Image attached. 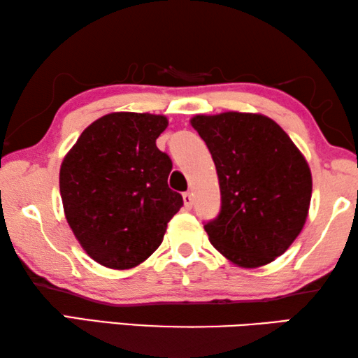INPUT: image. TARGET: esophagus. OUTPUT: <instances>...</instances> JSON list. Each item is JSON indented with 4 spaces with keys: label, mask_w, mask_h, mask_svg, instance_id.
Segmentation results:
<instances>
[{
    "label": "esophagus",
    "mask_w": 358,
    "mask_h": 358,
    "mask_svg": "<svg viewBox=\"0 0 358 358\" xmlns=\"http://www.w3.org/2000/svg\"><path fill=\"white\" fill-rule=\"evenodd\" d=\"M192 194L191 192H185L183 194V202H185V208L186 210H191V207H192Z\"/></svg>",
    "instance_id": "34e87169"
}]
</instances>
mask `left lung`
<instances>
[{
    "instance_id": "obj_1",
    "label": "left lung",
    "mask_w": 358,
    "mask_h": 358,
    "mask_svg": "<svg viewBox=\"0 0 358 358\" xmlns=\"http://www.w3.org/2000/svg\"><path fill=\"white\" fill-rule=\"evenodd\" d=\"M191 124L220 178L221 211L203 226L210 243L243 268L273 262L306 222L313 178L305 156L260 113L196 115Z\"/></svg>"
}]
</instances>
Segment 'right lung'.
<instances>
[{
  "instance_id": "add662e5",
  "label": "right lung",
  "mask_w": 358,
  "mask_h": 358,
  "mask_svg": "<svg viewBox=\"0 0 358 358\" xmlns=\"http://www.w3.org/2000/svg\"><path fill=\"white\" fill-rule=\"evenodd\" d=\"M167 124L164 115H104L62 162L66 220L85 252L107 268L129 270L147 260L183 205L167 185L171 157L156 147Z\"/></svg>"
}]
</instances>
